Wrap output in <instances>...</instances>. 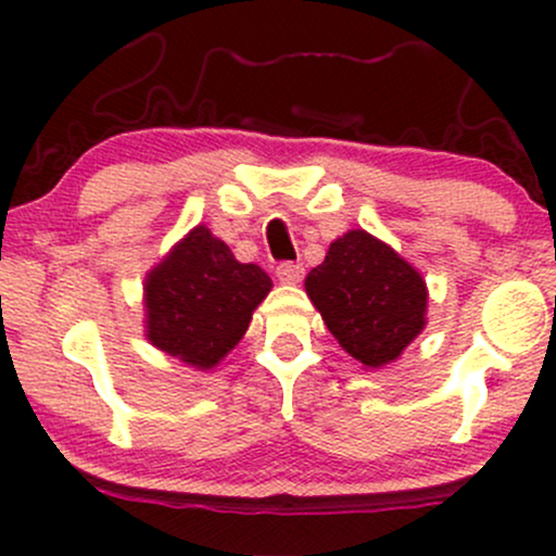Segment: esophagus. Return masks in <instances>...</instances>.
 <instances>
[{
    "label": "esophagus",
    "instance_id": "34e87169",
    "mask_svg": "<svg viewBox=\"0 0 556 556\" xmlns=\"http://www.w3.org/2000/svg\"><path fill=\"white\" fill-rule=\"evenodd\" d=\"M303 264H279L277 266V279L282 285H298L303 279Z\"/></svg>",
    "mask_w": 556,
    "mask_h": 556
}]
</instances>
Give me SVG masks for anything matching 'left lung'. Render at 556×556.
<instances>
[{
	"mask_svg": "<svg viewBox=\"0 0 556 556\" xmlns=\"http://www.w3.org/2000/svg\"><path fill=\"white\" fill-rule=\"evenodd\" d=\"M314 308L350 358L384 368L426 329L429 287L405 261L366 229H348L305 277Z\"/></svg>",
	"mask_w": 556,
	"mask_h": 556,
	"instance_id": "left-lung-1",
	"label": "left lung"
}]
</instances>
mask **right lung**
Here are the masks:
<instances>
[{
	"mask_svg": "<svg viewBox=\"0 0 556 556\" xmlns=\"http://www.w3.org/2000/svg\"><path fill=\"white\" fill-rule=\"evenodd\" d=\"M269 292V274L240 264L225 240L198 225L146 274V340L185 366L208 371L242 340Z\"/></svg>",
	"mask_w": 556,
	"mask_h": 556,
	"instance_id": "right-lung-1",
	"label": "right lung"
}]
</instances>
